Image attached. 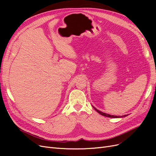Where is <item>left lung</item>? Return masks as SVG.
I'll use <instances>...</instances> for the list:
<instances>
[{
  "mask_svg": "<svg viewBox=\"0 0 156 156\" xmlns=\"http://www.w3.org/2000/svg\"><path fill=\"white\" fill-rule=\"evenodd\" d=\"M93 107V108H94V109H95L98 113H100V115H101L102 116H106V117H109V118H122V117H125V116H127V115H123V116H115V115H108V114H107V113H105V112H101V111H99V110H98L96 108H95L94 107V106H92Z\"/></svg>",
  "mask_w": 156,
  "mask_h": 156,
  "instance_id": "1",
  "label": "left lung"
}]
</instances>
